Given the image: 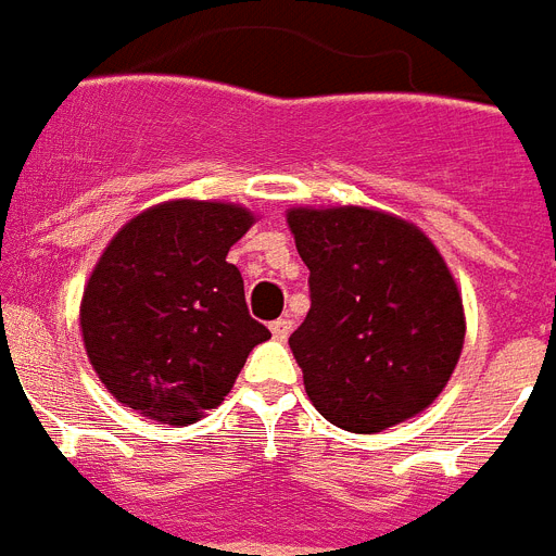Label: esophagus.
Returning <instances> with one entry per match:
<instances>
[{
    "mask_svg": "<svg viewBox=\"0 0 556 556\" xmlns=\"http://www.w3.org/2000/svg\"><path fill=\"white\" fill-rule=\"evenodd\" d=\"M291 319H277V323H270V333H274V340L286 342L288 333H291Z\"/></svg>",
    "mask_w": 556,
    "mask_h": 556,
    "instance_id": "1",
    "label": "esophagus"
}]
</instances>
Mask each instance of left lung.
Listing matches in <instances>:
<instances>
[{
  "mask_svg": "<svg viewBox=\"0 0 556 556\" xmlns=\"http://www.w3.org/2000/svg\"><path fill=\"white\" fill-rule=\"evenodd\" d=\"M311 277L291 333L314 408L351 434L417 417L442 394L466 342L457 279L417 225L380 207H288Z\"/></svg>",
  "mask_w": 556,
  "mask_h": 556,
  "instance_id": "1",
  "label": "left lung"
}]
</instances>
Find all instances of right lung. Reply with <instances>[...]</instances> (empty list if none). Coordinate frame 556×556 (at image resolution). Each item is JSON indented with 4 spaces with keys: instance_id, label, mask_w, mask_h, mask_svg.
Masks as SVG:
<instances>
[{
    "instance_id": "1",
    "label": "right lung",
    "mask_w": 556,
    "mask_h": 556,
    "mask_svg": "<svg viewBox=\"0 0 556 556\" xmlns=\"http://www.w3.org/2000/svg\"><path fill=\"white\" fill-rule=\"evenodd\" d=\"M254 223L233 202L168 200L114 233L85 282L79 328L116 403L188 426L228 396L248 354L270 340L225 260Z\"/></svg>"
}]
</instances>
